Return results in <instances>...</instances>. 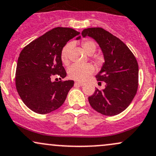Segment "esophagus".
Listing matches in <instances>:
<instances>
[{"instance_id": "obj_1", "label": "esophagus", "mask_w": 156, "mask_h": 156, "mask_svg": "<svg viewBox=\"0 0 156 156\" xmlns=\"http://www.w3.org/2000/svg\"><path fill=\"white\" fill-rule=\"evenodd\" d=\"M84 82H75V85H80V86H82L84 85Z\"/></svg>"}]
</instances>
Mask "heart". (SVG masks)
Returning <instances> with one entry per match:
<instances>
[{"label":"heart","instance_id":"1","mask_svg":"<svg viewBox=\"0 0 156 156\" xmlns=\"http://www.w3.org/2000/svg\"><path fill=\"white\" fill-rule=\"evenodd\" d=\"M82 47L88 55H93L96 50V44L94 41L87 40L84 41L82 44ZM72 44L69 43L66 44L60 52V60L64 65H68L69 63V55L70 52ZM94 71V68L90 64L80 65V64H74L71 66L68 69V75L71 79L79 81L85 80L90 74Z\"/></svg>","mask_w":156,"mask_h":156}]
</instances>
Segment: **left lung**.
Wrapping results in <instances>:
<instances>
[{
    "instance_id": "1",
    "label": "left lung",
    "mask_w": 156,
    "mask_h": 156,
    "mask_svg": "<svg viewBox=\"0 0 156 156\" xmlns=\"http://www.w3.org/2000/svg\"><path fill=\"white\" fill-rule=\"evenodd\" d=\"M82 37L93 38L104 55V63L96 75L98 81L106 82L105 88L96 89L88 97L93 109L107 116L120 114L129 106L138 88L139 66L129 47L101 27H89L82 32ZM81 38V36H80Z\"/></svg>"
}]
</instances>
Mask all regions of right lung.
<instances>
[{
	"label": "right lung",
	"mask_w": 156,
	"mask_h": 156,
	"mask_svg": "<svg viewBox=\"0 0 156 156\" xmlns=\"http://www.w3.org/2000/svg\"><path fill=\"white\" fill-rule=\"evenodd\" d=\"M80 34L70 27H55L21 51L16 63V87L24 104L32 111L47 114L64 103L74 81L52 82L51 78L55 74L63 79L66 76L60 52L69 40ZM80 38L78 36L76 40Z\"/></svg>",
	"instance_id": "add662e5"
}]
</instances>
